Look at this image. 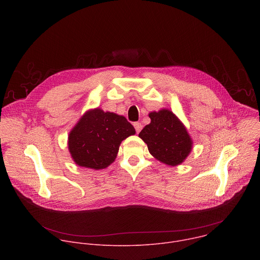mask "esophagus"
<instances>
[{"instance_id":"1","label":"esophagus","mask_w":260,"mask_h":260,"mask_svg":"<svg viewBox=\"0 0 260 260\" xmlns=\"http://www.w3.org/2000/svg\"><path fill=\"white\" fill-rule=\"evenodd\" d=\"M134 126H135L136 132H137L138 134L141 132V129H142V127H143L142 123H140V122H135V123H134Z\"/></svg>"}]
</instances>
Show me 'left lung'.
Listing matches in <instances>:
<instances>
[{"mask_svg":"<svg viewBox=\"0 0 260 260\" xmlns=\"http://www.w3.org/2000/svg\"><path fill=\"white\" fill-rule=\"evenodd\" d=\"M151 122L139 137L147 144L150 154L168 166H178L189 155L192 140L184 124L168 109L149 113Z\"/></svg>","mask_w":260,"mask_h":260,"instance_id":"1","label":"left lung"}]
</instances>
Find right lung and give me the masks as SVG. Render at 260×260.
Wrapping results in <instances>:
<instances>
[{"mask_svg": "<svg viewBox=\"0 0 260 260\" xmlns=\"http://www.w3.org/2000/svg\"><path fill=\"white\" fill-rule=\"evenodd\" d=\"M136 134L124 116L89 110L69 134V151L79 167L101 170L112 164L121 142Z\"/></svg>", "mask_w": 260, "mask_h": 260, "instance_id": "add662e5", "label": "right lung"}]
</instances>
